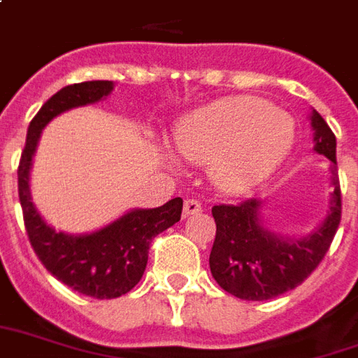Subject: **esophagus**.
Instances as JSON below:
<instances>
[{"instance_id":"esophagus-1","label":"esophagus","mask_w":358,"mask_h":358,"mask_svg":"<svg viewBox=\"0 0 358 358\" xmlns=\"http://www.w3.org/2000/svg\"><path fill=\"white\" fill-rule=\"evenodd\" d=\"M201 211V203L194 198H187L185 200V206H182V215L189 217V215H198Z\"/></svg>"}]
</instances>
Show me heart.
<instances>
[{
    "label": "heart",
    "mask_w": 358,
    "mask_h": 358,
    "mask_svg": "<svg viewBox=\"0 0 358 358\" xmlns=\"http://www.w3.org/2000/svg\"><path fill=\"white\" fill-rule=\"evenodd\" d=\"M296 139V122L260 98H228L182 120L173 147L190 162L211 164L222 190L240 192L270 173Z\"/></svg>",
    "instance_id": "b5f03b06"
}]
</instances>
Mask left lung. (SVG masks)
Instances as JSON below:
<instances>
[{"instance_id":"1","label":"left lung","mask_w":358,"mask_h":358,"mask_svg":"<svg viewBox=\"0 0 358 358\" xmlns=\"http://www.w3.org/2000/svg\"><path fill=\"white\" fill-rule=\"evenodd\" d=\"M319 155L330 160L332 187L327 219L303 238H285L270 232L260 220L262 201L257 198L240 203L213 206L215 234L209 268L215 281L241 300H270L310 278L321 264L342 220V190L336 162V136L317 111L311 113Z\"/></svg>"}]
</instances>
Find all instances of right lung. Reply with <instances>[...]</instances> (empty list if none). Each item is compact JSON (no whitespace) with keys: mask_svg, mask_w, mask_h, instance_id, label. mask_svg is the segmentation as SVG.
Wrapping results in <instances>:
<instances>
[{"mask_svg":"<svg viewBox=\"0 0 358 358\" xmlns=\"http://www.w3.org/2000/svg\"><path fill=\"white\" fill-rule=\"evenodd\" d=\"M113 80H87L69 85L48 98L31 118L18 164V198L29 243L58 281L85 296L109 300L130 292L143 278L152 238L179 222L181 198L155 209H134L98 232L69 236L48 227L29 194V168L43 128L64 111L96 103L109 96Z\"/></svg>","mask_w":358,"mask_h":358,"instance_id":"right-lung-1","label":"right lung"}]
</instances>
